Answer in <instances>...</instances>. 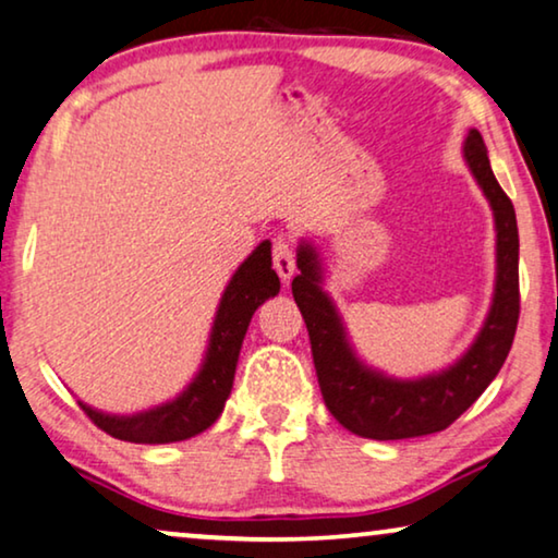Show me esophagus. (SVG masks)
Returning <instances> with one entry per match:
<instances>
[{
    "instance_id": "obj_1",
    "label": "esophagus",
    "mask_w": 558,
    "mask_h": 558,
    "mask_svg": "<svg viewBox=\"0 0 558 558\" xmlns=\"http://www.w3.org/2000/svg\"><path fill=\"white\" fill-rule=\"evenodd\" d=\"M272 268L280 276V280H290L295 272V250H293V242L290 238H280L272 242Z\"/></svg>"
}]
</instances>
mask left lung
<instances>
[{
	"label": "left lung",
	"instance_id": "1",
	"mask_svg": "<svg viewBox=\"0 0 558 558\" xmlns=\"http://www.w3.org/2000/svg\"><path fill=\"white\" fill-rule=\"evenodd\" d=\"M462 151L496 217L498 276L485 326L468 354L445 372L429 374L425 379H391L361 364L349 347L331 298L320 288L316 250L308 242L298 247L301 276L293 278L290 288L308 328L320 395L328 412L359 437L407 439L450 427L496 379L513 347L518 313H521L515 209L508 194L500 190L490 169L488 148L475 129L468 133Z\"/></svg>",
	"mask_w": 558,
	"mask_h": 558
}]
</instances>
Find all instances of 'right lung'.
Here are the masks:
<instances>
[{
    "label": "right lung",
    "mask_w": 558,
    "mask_h": 558,
    "mask_svg": "<svg viewBox=\"0 0 558 558\" xmlns=\"http://www.w3.org/2000/svg\"><path fill=\"white\" fill-rule=\"evenodd\" d=\"M278 290L280 280L272 270L270 242L265 240L240 265L230 286H227L222 301H219L215 326H211L207 356H204L199 374L194 376V381L182 395L167 404L154 407L148 412L129 414V417L104 414L81 402L83 412L93 420V425H98L116 439H123V442L163 445L204 433L215 425L225 410L227 397H230L250 318H253L257 305L276 295Z\"/></svg>",
    "instance_id": "right-lung-1"
}]
</instances>
